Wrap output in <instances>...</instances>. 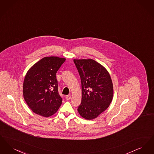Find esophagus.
<instances>
[{"instance_id": "obj_1", "label": "esophagus", "mask_w": 154, "mask_h": 154, "mask_svg": "<svg viewBox=\"0 0 154 154\" xmlns=\"http://www.w3.org/2000/svg\"><path fill=\"white\" fill-rule=\"evenodd\" d=\"M71 97H72V95H66V97H65V99H66V100H70V99L71 98Z\"/></svg>"}]
</instances>
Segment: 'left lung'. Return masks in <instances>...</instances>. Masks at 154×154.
<instances>
[{
  "mask_svg": "<svg viewBox=\"0 0 154 154\" xmlns=\"http://www.w3.org/2000/svg\"><path fill=\"white\" fill-rule=\"evenodd\" d=\"M73 61L80 76L82 88L78 112L86 119H95L112 102L114 91L110 74L93 59H74Z\"/></svg>",
  "mask_w": 154,
  "mask_h": 154,
  "instance_id": "8db88e82",
  "label": "left lung"
}]
</instances>
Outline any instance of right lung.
Returning a JSON list of instances; mask_svg holds the SVG:
<instances>
[{
  "instance_id": "right-lung-1",
  "label": "right lung",
  "mask_w": 154,
  "mask_h": 154,
  "mask_svg": "<svg viewBox=\"0 0 154 154\" xmlns=\"http://www.w3.org/2000/svg\"><path fill=\"white\" fill-rule=\"evenodd\" d=\"M66 59L44 57L32 66L23 84V98L30 109L44 117L54 115L62 104L56 73Z\"/></svg>"
}]
</instances>
